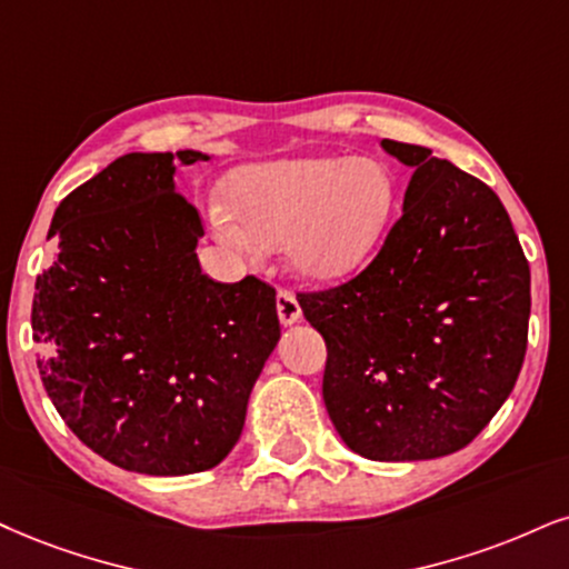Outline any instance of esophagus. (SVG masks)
Returning <instances> with one entry per match:
<instances>
[{
  "label": "esophagus",
  "instance_id": "obj_1",
  "mask_svg": "<svg viewBox=\"0 0 569 569\" xmlns=\"http://www.w3.org/2000/svg\"><path fill=\"white\" fill-rule=\"evenodd\" d=\"M277 313H279V321H282V325L287 327V325H296V321L300 319V303H298V298L292 296L290 290H279L277 292Z\"/></svg>",
  "mask_w": 569,
  "mask_h": 569
}]
</instances>
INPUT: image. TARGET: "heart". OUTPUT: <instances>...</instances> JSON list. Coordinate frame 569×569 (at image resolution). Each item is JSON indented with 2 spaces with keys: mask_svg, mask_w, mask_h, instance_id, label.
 <instances>
[{
  "mask_svg": "<svg viewBox=\"0 0 569 569\" xmlns=\"http://www.w3.org/2000/svg\"><path fill=\"white\" fill-rule=\"evenodd\" d=\"M234 219L213 210V229L231 248L284 244L292 269L338 279L361 269L388 231L396 179L375 158H303L256 166L231 184Z\"/></svg>",
  "mask_w": 569,
  "mask_h": 569,
  "instance_id": "obj_1",
  "label": "heart"
}]
</instances>
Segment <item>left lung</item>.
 Here are the masks:
<instances>
[{"instance_id":"1","label":"left lung","mask_w":569,"mask_h":569,"mask_svg":"<svg viewBox=\"0 0 569 569\" xmlns=\"http://www.w3.org/2000/svg\"><path fill=\"white\" fill-rule=\"evenodd\" d=\"M382 147L413 168L403 213L367 269L298 303L327 342L321 392L350 451L438 459L472 443L515 388L530 266L486 181L427 147Z\"/></svg>"}]
</instances>
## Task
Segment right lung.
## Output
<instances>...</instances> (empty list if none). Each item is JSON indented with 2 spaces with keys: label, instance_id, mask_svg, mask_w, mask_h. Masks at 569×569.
<instances>
[{
  "label": "right lung",
  "instance_id": "obj_1",
  "mask_svg": "<svg viewBox=\"0 0 569 569\" xmlns=\"http://www.w3.org/2000/svg\"><path fill=\"white\" fill-rule=\"evenodd\" d=\"M173 171L171 152H129L76 187L54 210V258L31 308L39 375L62 422L142 475L221 465L279 340L269 282L202 273L194 244L206 229Z\"/></svg>",
  "mask_w": 569,
  "mask_h": 569
}]
</instances>
